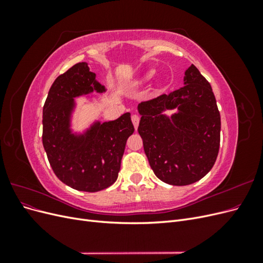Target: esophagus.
I'll use <instances>...</instances> for the list:
<instances>
[{
	"mask_svg": "<svg viewBox=\"0 0 263 263\" xmlns=\"http://www.w3.org/2000/svg\"><path fill=\"white\" fill-rule=\"evenodd\" d=\"M132 122L134 124L135 129L138 128V125H139V116L138 115H133L132 116Z\"/></svg>",
	"mask_w": 263,
	"mask_h": 263,
	"instance_id": "obj_1",
	"label": "esophagus"
}]
</instances>
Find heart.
<instances>
[{
	"mask_svg": "<svg viewBox=\"0 0 263 263\" xmlns=\"http://www.w3.org/2000/svg\"><path fill=\"white\" fill-rule=\"evenodd\" d=\"M156 74V71L154 69H150L148 71H146L145 73H142L141 76L137 77L136 79H134V80L130 82V85L136 87V86H140V85H144L146 83H148L149 81H151L154 79Z\"/></svg>",
	"mask_w": 263,
	"mask_h": 263,
	"instance_id": "heart-1",
	"label": "heart"
}]
</instances>
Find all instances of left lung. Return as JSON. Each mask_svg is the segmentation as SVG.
Instances as JSON below:
<instances>
[{"mask_svg":"<svg viewBox=\"0 0 263 263\" xmlns=\"http://www.w3.org/2000/svg\"><path fill=\"white\" fill-rule=\"evenodd\" d=\"M183 86L141 102L138 133L158 179L171 185L201 180L216 161L220 141V115L209 81L191 65ZM177 109L170 117L165 110Z\"/></svg>","mask_w":263,"mask_h":263,"instance_id":"1","label":"left lung"}]
</instances>
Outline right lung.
I'll return each instance as SVG.
<instances>
[{
  "label": "right lung",
  "mask_w": 263,
  "mask_h": 263,
  "mask_svg": "<svg viewBox=\"0 0 263 263\" xmlns=\"http://www.w3.org/2000/svg\"><path fill=\"white\" fill-rule=\"evenodd\" d=\"M95 78L86 62L77 63L55 79L43 108V145L51 168L61 182L83 192H98L117 180L126 141L135 130L130 113L73 130L76 98L106 92Z\"/></svg>",
  "instance_id": "add662e5"
}]
</instances>
